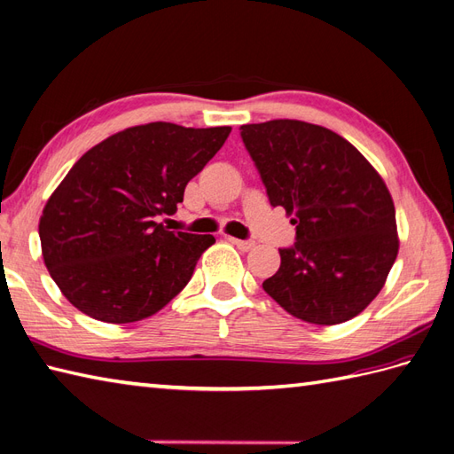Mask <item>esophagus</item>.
<instances>
[{"mask_svg":"<svg viewBox=\"0 0 454 454\" xmlns=\"http://www.w3.org/2000/svg\"><path fill=\"white\" fill-rule=\"evenodd\" d=\"M229 240L233 242V245H235L239 250H242V252H248V250L254 248V240H240V239H229Z\"/></svg>","mask_w":454,"mask_h":454,"instance_id":"obj_1","label":"esophagus"}]
</instances>
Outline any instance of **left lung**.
<instances>
[{
  "mask_svg": "<svg viewBox=\"0 0 454 454\" xmlns=\"http://www.w3.org/2000/svg\"><path fill=\"white\" fill-rule=\"evenodd\" d=\"M270 204L285 207L296 242L263 291L291 316L335 325L383 289L399 254L395 204L380 173L325 127L273 119L240 127Z\"/></svg>",
  "mask_w": 454,
  "mask_h": 454,
  "instance_id": "8db88e82",
  "label": "left lung"
}]
</instances>
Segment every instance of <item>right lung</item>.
<instances>
[{"instance_id":"obj_1","label":"right lung","mask_w":454,"mask_h":454,"mask_svg":"<svg viewBox=\"0 0 454 454\" xmlns=\"http://www.w3.org/2000/svg\"><path fill=\"white\" fill-rule=\"evenodd\" d=\"M231 127H130L96 144L43 206V263L65 298L106 324L150 317L191 281L212 235L168 231L184 186L223 146Z\"/></svg>"}]
</instances>
